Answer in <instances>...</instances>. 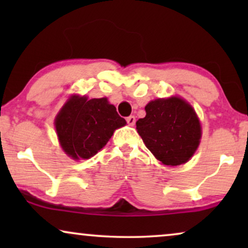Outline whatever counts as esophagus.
Here are the masks:
<instances>
[{"instance_id": "esophagus-1", "label": "esophagus", "mask_w": 248, "mask_h": 248, "mask_svg": "<svg viewBox=\"0 0 248 248\" xmlns=\"http://www.w3.org/2000/svg\"><path fill=\"white\" fill-rule=\"evenodd\" d=\"M126 122L128 125H131V126H133V125L135 124V117L134 116H128L126 118Z\"/></svg>"}]
</instances>
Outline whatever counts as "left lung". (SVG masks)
<instances>
[{"mask_svg": "<svg viewBox=\"0 0 248 248\" xmlns=\"http://www.w3.org/2000/svg\"><path fill=\"white\" fill-rule=\"evenodd\" d=\"M137 122L138 133L152 155L167 166L187 162L198 149L202 130L195 110L179 97L155 99Z\"/></svg>", "mask_w": 248, "mask_h": 248, "instance_id": "8db88e82", "label": "left lung"}]
</instances>
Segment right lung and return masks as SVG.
Wrapping results in <instances>:
<instances>
[{"mask_svg":"<svg viewBox=\"0 0 248 248\" xmlns=\"http://www.w3.org/2000/svg\"><path fill=\"white\" fill-rule=\"evenodd\" d=\"M126 124L107 98L88 99L74 94L61 108L55 128L64 152L74 160L89 159L101 150L116 128Z\"/></svg>","mask_w":248,"mask_h":248,"instance_id":"right-lung-1","label":"right lung"}]
</instances>
